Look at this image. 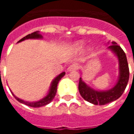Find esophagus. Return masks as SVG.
Masks as SVG:
<instances>
[{
  "mask_svg": "<svg viewBox=\"0 0 134 134\" xmlns=\"http://www.w3.org/2000/svg\"><path fill=\"white\" fill-rule=\"evenodd\" d=\"M78 68V65L77 64H76V63H73V64H71L68 67V69L67 70L69 71H74L76 69H77Z\"/></svg>",
  "mask_w": 134,
  "mask_h": 134,
  "instance_id": "esophagus-1",
  "label": "esophagus"
}]
</instances>
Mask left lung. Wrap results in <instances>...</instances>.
I'll return each instance as SVG.
<instances>
[{"label":"left lung","instance_id":"8db88e82","mask_svg":"<svg viewBox=\"0 0 134 134\" xmlns=\"http://www.w3.org/2000/svg\"><path fill=\"white\" fill-rule=\"evenodd\" d=\"M108 48L115 53L118 58L120 76L116 85L106 91H97L87 86L81 78L79 79V90L81 97L87 102L95 105H105L118 99L123 94L129 81V69L125 53L115 42H113Z\"/></svg>","mask_w":134,"mask_h":134}]
</instances>
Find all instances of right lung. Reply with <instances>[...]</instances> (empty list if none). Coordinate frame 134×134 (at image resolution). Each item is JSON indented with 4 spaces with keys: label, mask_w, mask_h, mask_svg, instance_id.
I'll list each match as a JSON object with an SVG mask.
<instances>
[{
    "label": "right lung",
    "mask_w": 134,
    "mask_h": 134,
    "mask_svg": "<svg viewBox=\"0 0 134 134\" xmlns=\"http://www.w3.org/2000/svg\"><path fill=\"white\" fill-rule=\"evenodd\" d=\"M42 38V36L41 35L40 33H39V31H36V32H34L31 33V34H29L28 35H26V37H24L21 40H20L18 42H22V41L25 40H28V39H40ZM65 72H63L61 73L60 74H59L56 78H55V79L53 81V82L51 83V86L50 90L48 92V94L44 98H43L42 99L40 100L38 102H26L24 100H22L19 98L16 97L14 94L12 92V94H13V96L17 100L18 102H21L22 104H26L27 106H31V107H35V108H37V107H41V106H45L46 104H49L53 99V98L55 96V94H56L57 92V86H58V83L59 81L62 79V78L65 76Z\"/></svg>",
    "instance_id": "1"
}]
</instances>
